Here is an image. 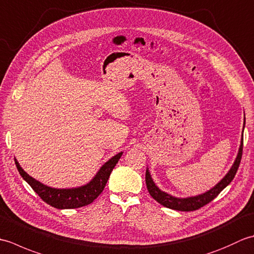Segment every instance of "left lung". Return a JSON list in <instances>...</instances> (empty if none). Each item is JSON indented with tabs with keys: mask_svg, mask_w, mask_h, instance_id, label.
Segmentation results:
<instances>
[{
	"mask_svg": "<svg viewBox=\"0 0 254 254\" xmlns=\"http://www.w3.org/2000/svg\"><path fill=\"white\" fill-rule=\"evenodd\" d=\"M245 124H246V121L244 123V128H245ZM242 145H244V135L241 136L238 154H237V157L234 161V164L230 167V169L227 174L224 176L223 179L220 180L217 185H215L212 189H209L208 191L201 193V194H197V195H194V196L177 197V196L171 195V194L167 193L163 190H160V189L156 186V183L154 182L152 175H150L149 169L147 167L146 175H145V181H146L147 190H148L149 194L159 204L164 205L165 207H168L171 209L181 210V212H191V210H195V209L203 207L204 205H206L210 201H213V199L216 197L231 181L234 180L236 172H237V170H238L239 165H240V160H241V156H242Z\"/></svg>",
	"mask_w": 254,
	"mask_h": 254,
	"instance_id": "1",
	"label": "left lung"
}]
</instances>
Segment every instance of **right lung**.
<instances>
[{
    "mask_svg": "<svg viewBox=\"0 0 254 254\" xmlns=\"http://www.w3.org/2000/svg\"><path fill=\"white\" fill-rule=\"evenodd\" d=\"M122 152L113 156L109 160L100 167V169L97 171L93 179L84 186L76 188H66V189H58L52 188L44 183L36 180L35 178L29 176L27 172L21 168L17 159L15 158V164L17 167L19 175L23 177V179L28 183L38 195L44 201L51 205V206L59 209H69V208H78L88 205L94 199L98 197L99 194L104 191L106 183L109 179L111 171L118 164L119 159L121 158Z\"/></svg>",
    "mask_w": 254,
    "mask_h": 254,
    "instance_id": "1",
    "label": "right lung"
}]
</instances>
